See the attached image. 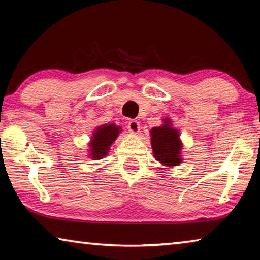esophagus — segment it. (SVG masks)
Returning <instances> with one entry per match:
<instances>
[{"instance_id":"1","label":"esophagus","mask_w":260,"mask_h":260,"mask_svg":"<svg viewBox=\"0 0 260 260\" xmlns=\"http://www.w3.org/2000/svg\"><path fill=\"white\" fill-rule=\"evenodd\" d=\"M127 128L131 132L132 134H138L140 132V124L139 121L136 120H129L128 124H127Z\"/></svg>"}]
</instances>
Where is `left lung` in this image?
Returning a JSON list of instances; mask_svg holds the SVG:
<instances>
[{
  "instance_id": "8db88e82",
  "label": "left lung",
  "mask_w": 260,
  "mask_h": 260,
  "mask_svg": "<svg viewBox=\"0 0 260 260\" xmlns=\"http://www.w3.org/2000/svg\"><path fill=\"white\" fill-rule=\"evenodd\" d=\"M151 148L155 159L162 166L172 167L182 162V141L179 129L172 127L169 118L162 119V125L153 127L150 131Z\"/></svg>"
}]
</instances>
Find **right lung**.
I'll return each mask as SVG.
<instances>
[{
	"mask_svg": "<svg viewBox=\"0 0 260 260\" xmlns=\"http://www.w3.org/2000/svg\"><path fill=\"white\" fill-rule=\"evenodd\" d=\"M121 131V127L114 124L101 125L94 129L89 142V150H88L89 156L88 157L94 160L104 158L109 153L110 147L116 141Z\"/></svg>",
	"mask_w": 260,
	"mask_h": 260,
	"instance_id": "add662e5",
	"label": "right lung"
}]
</instances>
